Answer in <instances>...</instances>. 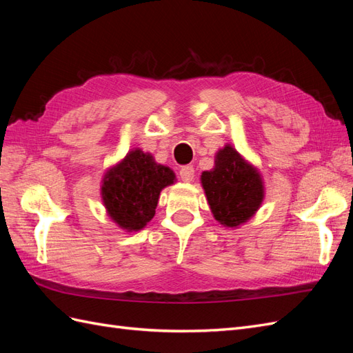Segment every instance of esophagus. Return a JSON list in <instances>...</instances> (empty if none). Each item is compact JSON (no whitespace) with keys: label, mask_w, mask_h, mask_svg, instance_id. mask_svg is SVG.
<instances>
[{"label":"esophagus","mask_w":353,"mask_h":353,"mask_svg":"<svg viewBox=\"0 0 353 353\" xmlns=\"http://www.w3.org/2000/svg\"><path fill=\"white\" fill-rule=\"evenodd\" d=\"M179 176L184 183H191L194 179V168L193 166H183L179 170Z\"/></svg>","instance_id":"34e87169"}]
</instances>
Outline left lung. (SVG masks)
Returning a JSON list of instances; mask_svg holds the SVG:
<instances>
[{"label":"left lung","instance_id":"1","mask_svg":"<svg viewBox=\"0 0 353 353\" xmlns=\"http://www.w3.org/2000/svg\"><path fill=\"white\" fill-rule=\"evenodd\" d=\"M203 190L221 225L239 228L261 208L265 197L262 175L231 144L215 154V168L201 172Z\"/></svg>","mask_w":353,"mask_h":353}]
</instances>
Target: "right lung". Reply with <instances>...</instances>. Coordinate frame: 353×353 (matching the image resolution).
Masks as SVG:
<instances>
[{"label": "right lung", "mask_w": 353, "mask_h": 353, "mask_svg": "<svg viewBox=\"0 0 353 353\" xmlns=\"http://www.w3.org/2000/svg\"><path fill=\"white\" fill-rule=\"evenodd\" d=\"M176 181L174 170L157 163L150 153L132 148L101 179L105 212L126 232L140 231L156 213L160 191Z\"/></svg>", "instance_id": "1"}]
</instances>
